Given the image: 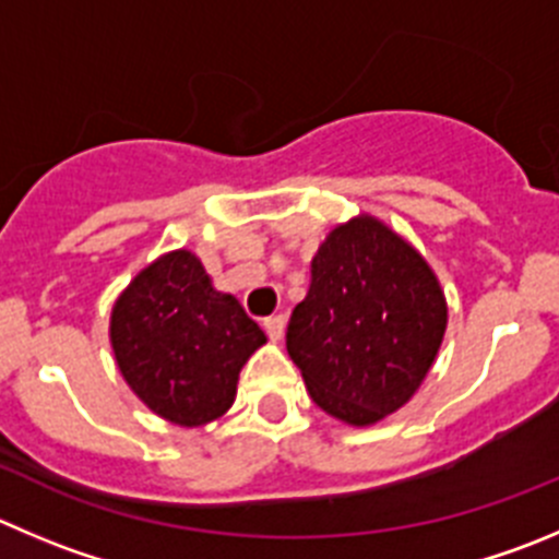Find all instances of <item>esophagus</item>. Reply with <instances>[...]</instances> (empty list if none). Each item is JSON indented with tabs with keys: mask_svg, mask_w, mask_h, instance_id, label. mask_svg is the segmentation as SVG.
I'll return each mask as SVG.
<instances>
[{
	"mask_svg": "<svg viewBox=\"0 0 559 559\" xmlns=\"http://www.w3.org/2000/svg\"><path fill=\"white\" fill-rule=\"evenodd\" d=\"M263 326H265V332H269L271 340H283V334H285V318L283 316L265 318Z\"/></svg>",
	"mask_w": 559,
	"mask_h": 559,
	"instance_id": "1",
	"label": "esophagus"
}]
</instances>
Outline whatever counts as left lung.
<instances>
[{
    "mask_svg": "<svg viewBox=\"0 0 559 559\" xmlns=\"http://www.w3.org/2000/svg\"><path fill=\"white\" fill-rule=\"evenodd\" d=\"M448 329L433 269L376 216H354L318 247L310 290L288 323V354L310 397L365 428L412 401Z\"/></svg>",
    "mask_w": 559,
    "mask_h": 559,
    "instance_id": "8db88e82",
    "label": "left lung"
}]
</instances>
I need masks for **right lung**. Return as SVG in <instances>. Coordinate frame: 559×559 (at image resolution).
Segmentation results:
<instances>
[{
  "label": "right lung",
  "mask_w": 559,
  "mask_h": 559,
  "mask_svg": "<svg viewBox=\"0 0 559 559\" xmlns=\"http://www.w3.org/2000/svg\"><path fill=\"white\" fill-rule=\"evenodd\" d=\"M109 340L134 395L167 423L197 428L233 406L238 373L265 334L236 296L211 285L194 252L175 249L117 296Z\"/></svg>",
  "instance_id": "1"
}]
</instances>
